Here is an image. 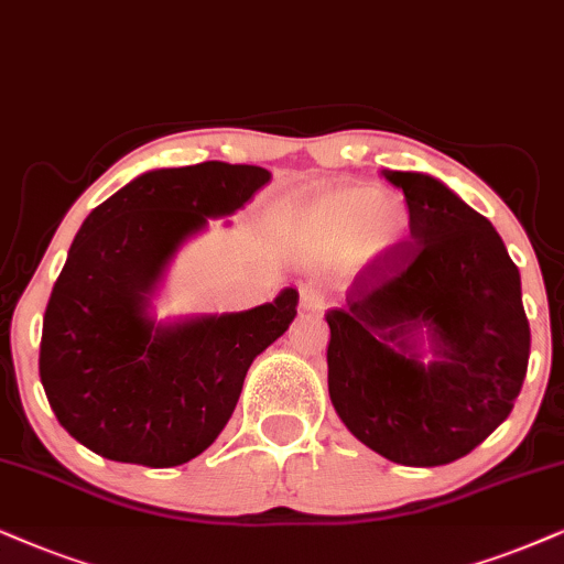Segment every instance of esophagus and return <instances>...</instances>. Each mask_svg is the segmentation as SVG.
Here are the masks:
<instances>
[{"label": "esophagus", "mask_w": 564, "mask_h": 564, "mask_svg": "<svg viewBox=\"0 0 564 564\" xmlns=\"http://www.w3.org/2000/svg\"><path fill=\"white\" fill-rule=\"evenodd\" d=\"M325 291L315 286V283H302V286H299V306H302L304 312L319 315V312L325 310Z\"/></svg>", "instance_id": "obj_1"}]
</instances>
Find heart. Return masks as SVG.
Returning <instances> with one entry per match:
<instances>
[{
	"label": "heart",
	"mask_w": 564,
	"mask_h": 564,
	"mask_svg": "<svg viewBox=\"0 0 564 564\" xmlns=\"http://www.w3.org/2000/svg\"><path fill=\"white\" fill-rule=\"evenodd\" d=\"M289 229L325 258L377 260L409 234V210L384 189L346 184L291 199L283 210Z\"/></svg>",
	"instance_id": "b5f03b06"
}]
</instances>
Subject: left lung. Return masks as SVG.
<instances>
[{"label": "left lung", "instance_id": "1", "mask_svg": "<svg viewBox=\"0 0 564 564\" xmlns=\"http://www.w3.org/2000/svg\"><path fill=\"white\" fill-rule=\"evenodd\" d=\"M382 176L403 189L411 237L327 310V390L369 451L445 466L481 445L523 388L531 327L520 273L495 226L437 176Z\"/></svg>", "mask_w": 564, "mask_h": 564}]
</instances>
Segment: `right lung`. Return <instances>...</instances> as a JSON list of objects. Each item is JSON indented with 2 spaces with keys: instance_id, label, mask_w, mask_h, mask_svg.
<instances>
[{
  "instance_id": "1",
  "label": "right lung",
  "mask_w": 564,
  "mask_h": 564,
  "mask_svg": "<svg viewBox=\"0 0 564 564\" xmlns=\"http://www.w3.org/2000/svg\"><path fill=\"white\" fill-rule=\"evenodd\" d=\"M268 182V169L245 163L155 169L83 220L48 299L39 372L59 424L88 451L171 468L229 424L247 369L294 323L299 291L174 323L155 319L153 299L176 252Z\"/></svg>"
}]
</instances>
